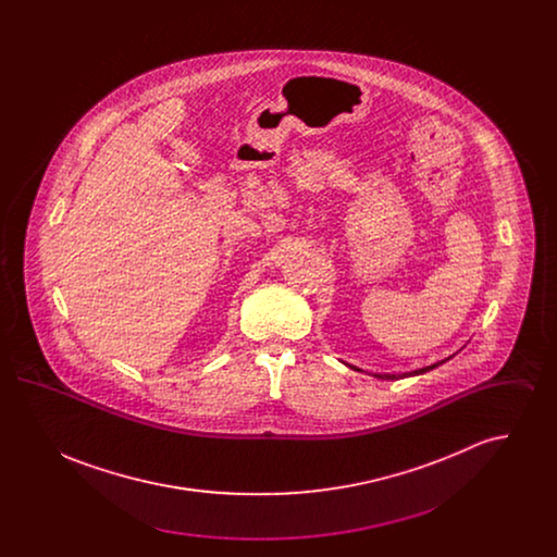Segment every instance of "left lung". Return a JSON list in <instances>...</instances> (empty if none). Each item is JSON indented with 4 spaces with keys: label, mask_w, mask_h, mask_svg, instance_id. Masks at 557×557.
<instances>
[{
    "label": "left lung",
    "mask_w": 557,
    "mask_h": 557,
    "mask_svg": "<svg viewBox=\"0 0 557 557\" xmlns=\"http://www.w3.org/2000/svg\"><path fill=\"white\" fill-rule=\"evenodd\" d=\"M449 359L450 357H447V359H443V361H436V363H432V366H428V368H422V370L407 371V373H371V375H373V377H377V380H400V377H409V375H420V373H425V371L434 370V368L443 366V363H445V361H449ZM355 370H357V368H355Z\"/></svg>",
    "instance_id": "obj_1"
}]
</instances>
